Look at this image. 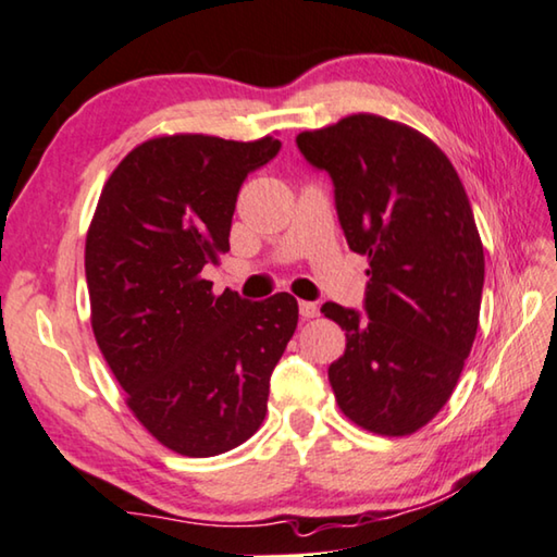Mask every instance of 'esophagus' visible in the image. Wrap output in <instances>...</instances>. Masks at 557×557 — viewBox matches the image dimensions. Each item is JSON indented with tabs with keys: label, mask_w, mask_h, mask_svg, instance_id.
Here are the masks:
<instances>
[{
	"label": "esophagus",
	"mask_w": 557,
	"mask_h": 557,
	"mask_svg": "<svg viewBox=\"0 0 557 557\" xmlns=\"http://www.w3.org/2000/svg\"><path fill=\"white\" fill-rule=\"evenodd\" d=\"M299 314H302L305 320H312V317L320 314V305H317V302H305V299H302V302H299Z\"/></svg>",
	"instance_id": "obj_1"
}]
</instances>
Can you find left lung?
<instances>
[{
  "instance_id": "1",
  "label": "left lung",
  "mask_w": 557,
  "mask_h": 557,
  "mask_svg": "<svg viewBox=\"0 0 557 557\" xmlns=\"http://www.w3.org/2000/svg\"><path fill=\"white\" fill-rule=\"evenodd\" d=\"M297 148L330 173L349 250L369 260L364 312L322 305L347 332L334 396L361 429L413 434L448 401L479 330L485 262L469 196L434 140L372 113L305 131Z\"/></svg>"
}]
</instances>
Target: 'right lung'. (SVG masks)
I'll return each instance as SVG.
<instances>
[{
	"label": "right lung",
	"instance_id": "right-lung-1",
	"mask_svg": "<svg viewBox=\"0 0 557 557\" xmlns=\"http://www.w3.org/2000/svg\"><path fill=\"white\" fill-rule=\"evenodd\" d=\"M181 134L134 148L106 181L86 235L91 326L136 419L181 456L231 451L260 429L297 299L213 295L202 268L231 250L237 193L280 153Z\"/></svg>",
	"mask_w": 557,
	"mask_h": 557
}]
</instances>
